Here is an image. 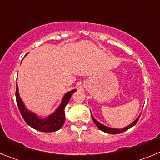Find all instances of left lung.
Listing matches in <instances>:
<instances>
[{"label": "left lung", "mask_w": 160, "mask_h": 160, "mask_svg": "<svg viewBox=\"0 0 160 160\" xmlns=\"http://www.w3.org/2000/svg\"><path fill=\"white\" fill-rule=\"evenodd\" d=\"M91 116H92L93 120H94V122L95 123V125L97 126L98 129L101 130V131H104V132H106V133H108V134H112V135L119 134V133H122V132H123V131H127V130L131 128L132 127H134V126L137 123V122H138V118H139V116H138V118H137L136 119H135V121L132 122V123H131L130 125L127 126V127H125L124 128H122V129H118V128H109V127H107V126L103 125V124H102L101 122H99L98 121V120H96L95 118H94V116L92 115V114H91Z\"/></svg>", "instance_id": "8db88e82"}]
</instances>
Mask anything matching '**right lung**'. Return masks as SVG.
Returning <instances> with one entry per match:
<instances>
[{"label":"right lung","mask_w":160,"mask_h":160,"mask_svg":"<svg viewBox=\"0 0 160 160\" xmlns=\"http://www.w3.org/2000/svg\"><path fill=\"white\" fill-rule=\"evenodd\" d=\"M75 91H77V90H72L66 93L62 98V102L58 106V107L55 110L54 112L49 114L46 118H40L35 113L32 112L25 107L23 101L20 97L18 84H17L16 90L17 104L24 120L31 128L37 131H42V132H53V131H57L61 129L64 124L65 119H66L65 107L70 101L72 94Z\"/></svg>","instance_id":"1"}]
</instances>
